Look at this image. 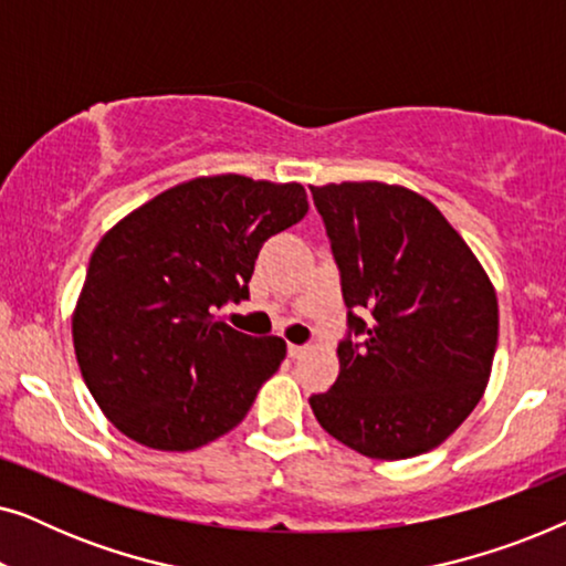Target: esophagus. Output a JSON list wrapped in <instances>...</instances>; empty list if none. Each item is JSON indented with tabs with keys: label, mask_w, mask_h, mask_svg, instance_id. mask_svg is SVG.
<instances>
[{
	"label": "esophagus",
	"mask_w": 566,
	"mask_h": 566,
	"mask_svg": "<svg viewBox=\"0 0 566 566\" xmlns=\"http://www.w3.org/2000/svg\"><path fill=\"white\" fill-rule=\"evenodd\" d=\"M306 350H308V347H306V345H293V343L289 345V355H291V358H293V360H296V358H301V355H304Z\"/></svg>",
	"instance_id": "34e87169"
}]
</instances>
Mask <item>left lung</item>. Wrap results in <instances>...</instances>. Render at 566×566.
<instances>
[{
	"label": "left lung",
	"instance_id": "1",
	"mask_svg": "<svg viewBox=\"0 0 566 566\" xmlns=\"http://www.w3.org/2000/svg\"><path fill=\"white\" fill-rule=\"evenodd\" d=\"M350 335L339 376L308 399L332 438L368 459L428 453L474 412L497 347V293L443 213L386 182L312 185Z\"/></svg>",
	"mask_w": 566,
	"mask_h": 566
}]
</instances>
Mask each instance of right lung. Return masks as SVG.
I'll return each instance as SVG.
<instances>
[{
    "label": "right lung",
    "mask_w": 566,
    "mask_h": 566,
    "mask_svg": "<svg viewBox=\"0 0 566 566\" xmlns=\"http://www.w3.org/2000/svg\"><path fill=\"white\" fill-rule=\"evenodd\" d=\"M306 211L298 182L192 177L99 239L72 337L84 384L123 436L196 451L244 420L285 343L231 329L216 308L250 296L260 247Z\"/></svg>",
    "instance_id": "obj_1"
}]
</instances>
